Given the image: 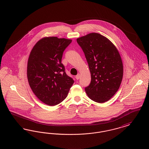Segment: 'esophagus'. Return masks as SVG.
Masks as SVG:
<instances>
[{
    "label": "esophagus",
    "mask_w": 149,
    "mask_h": 149,
    "mask_svg": "<svg viewBox=\"0 0 149 149\" xmlns=\"http://www.w3.org/2000/svg\"><path fill=\"white\" fill-rule=\"evenodd\" d=\"M75 78H76V79H77V80L79 79V78H80V74H78L77 75H76V76H75Z\"/></svg>",
    "instance_id": "obj_1"
}]
</instances>
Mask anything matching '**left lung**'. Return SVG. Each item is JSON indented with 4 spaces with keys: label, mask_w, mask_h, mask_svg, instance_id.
I'll use <instances>...</instances> for the list:
<instances>
[{
    "label": "left lung",
    "mask_w": 149,
    "mask_h": 149,
    "mask_svg": "<svg viewBox=\"0 0 149 149\" xmlns=\"http://www.w3.org/2000/svg\"><path fill=\"white\" fill-rule=\"evenodd\" d=\"M91 72L90 85L85 88L92 100L103 103L118 91L123 77V65L119 52L107 38L91 33L77 39Z\"/></svg>",
    "instance_id": "obj_1"
}]
</instances>
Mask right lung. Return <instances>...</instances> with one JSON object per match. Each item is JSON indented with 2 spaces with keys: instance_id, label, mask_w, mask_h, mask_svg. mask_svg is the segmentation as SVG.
<instances>
[{
  "instance_id": "obj_1",
  "label": "right lung",
  "mask_w": 149,
  "mask_h": 149,
  "mask_svg": "<svg viewBox=\"0 0 149 149\" xmlns=\"http://www.w3.org/2000/svg\"><path fill=\"white\" fill-rule=\"evenodd\" d=\"M71 40L46 37L39 40L28 61L27 77L34 95L46 105L54 106L65 99L74 81L61 63Z\"/></svg>"
}]
</instances>
